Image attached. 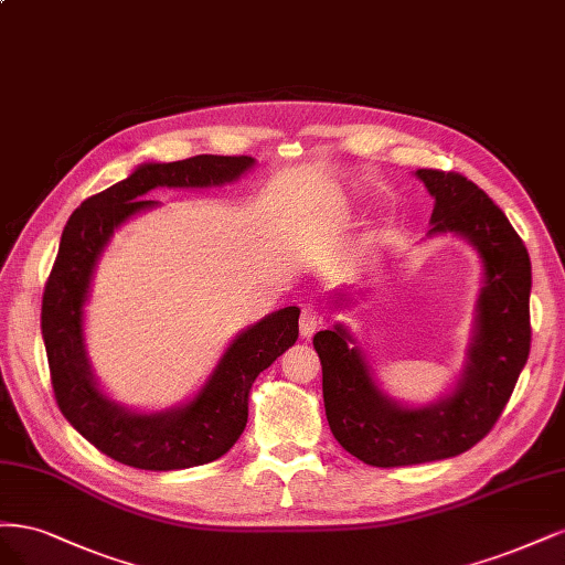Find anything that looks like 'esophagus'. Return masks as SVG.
<instances>
[{
	"label": "esophagus",
	"instance_id": "34e87169",
	"mask_svg": "<svg viewBox=\"0 0 565 565\" xmlns=\"http://www.w3.org/2000/svg\"><path fill=\"white\" fill-rule=\"evenodd\" d=\"M321 323V312L317 307H305L302 315H300V338L309 340L315 335V331L319 329Z\"/></svg>",
	"mask_w": 565,
	"mask_h": 565
}]
</instances>
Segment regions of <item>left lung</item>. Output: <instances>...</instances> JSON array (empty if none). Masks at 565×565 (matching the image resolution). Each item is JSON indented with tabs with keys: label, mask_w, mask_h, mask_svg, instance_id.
I'll return each mask as SVG.
<instances>
[{
	"label": "left lung",
	"mask_w": 565,
	"mask_h": 565,
	"mask_svg": "<svg viewBox=\"0 0 565 565\" xmlns=\"http://www.w3.org/2000/svg\"><path fill=\"white\" fill-rule=\"evenodd\" d=\"M434 199L427 236L452 234L477 250L481 288L460 375L427 406L396 402L380 387L366 350L344 323L315 335L323 406L338 444L373 467L455 458L493 429L531 352V258L507 215L460 173L417 169ZM348 309L352 290H333Z\"/></svg>",
	"instance_id": "left-lung-1"
}]
</instances>
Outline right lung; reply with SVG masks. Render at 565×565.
I'll list each match as a JSON object with an SVG mask.
<instances>
[{"mask_svg": "<svg viewBox=\"0 0 565 565\" xmlns=\"http://www.w3.org/2000/svg\"><path fill=\"white\" fill-rule=\"evenodd\" d=\"M253 167V157L221 154L171 163L145 161L70 215L44 288L42 338L61 413L107 458L150 471L188 469L223 458L246 427L253 382L298 340L300 307L277 309L234 335L194 396L161 411L115 402L100 387L86 352L84 307L94 271L113 234L131 217L159 206L145 194L157 188H221Z\"/></svg>", "mask_w": 565, "mask_h": 565, "instance_id": "obj_1", "label": "right lung"}]
</instances>
